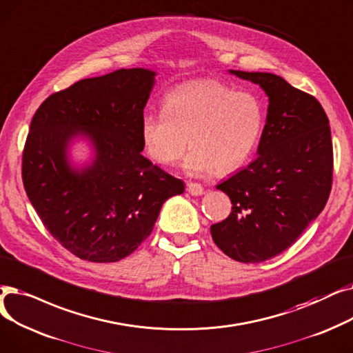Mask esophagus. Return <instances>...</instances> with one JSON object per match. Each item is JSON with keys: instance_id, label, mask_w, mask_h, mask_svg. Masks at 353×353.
I'll list each match as a JSON object with an SVG mask.
<instances>
[{"instance_id": "obj_1", "label": "esophagus", "mask_w": 353, "mask_h": 353, "mask_svg": "<svg viewBox=\"0 0 353 353\" xmlns=\"http://www.w3.org/2000/svg\"><path fill=\"white\" fill-rule=\"evenodd\" d=\"M187 191H188L191 195H195V196L204 194L203 185H201V183H196V182H188V183H187Z\"/></svg>"}]
</instances>
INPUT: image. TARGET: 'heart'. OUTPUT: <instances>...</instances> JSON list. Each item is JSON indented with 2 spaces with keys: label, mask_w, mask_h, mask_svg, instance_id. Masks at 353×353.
Returning a JSON list of instances; mask_svg holds the SVG:
<instances>
[{
  "label": "heart",
  "mask_w": 353,
  "mask_h": 353,
  "mask_svg": "<svg viewBox=\"0 0 353 353\" xmlns=\"http://www.w3.org/2000/svg\"><path fill=\"white\" fill-rule=\"evenodd\" d=\"M264 123L256 94L216 80H198L166 93L161 113L143 114L141 138L157 163H175L190 143L192 149L182 165L187 174L214 170L223 175L237 171L253 155Z\"/></svg>",
  "instance_id": "heart-1"
}]
</instances>
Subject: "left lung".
<instances>
[{
    "instance_id": "left-lung-1",
    "label": "left lung",
    "mask_w": 353,
    "mask_h": 353,
    "mask_svg": "<svg viewBox=\"0 0 353 353\" xmlns=\"http://www.w3.org/2000/svg\"><path fill=\"white\" fill-rule=\"evenodd\" d=\"M268 96L257 159L216 185L231 214L211 225L214 243L232 260L261 263L289 248L325 208L332 188L329 119L317 100L280 76L230 70Z\"/></svg>"
}]
</instances>
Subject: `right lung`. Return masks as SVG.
Returning a JSON list of instances; mask_svg holds the SVG:
<instances>
[{"instance_id":"right-lung-1","label":"right lung","mask_w":353,"mask_h":353,"mask_svg":"<svg viewBox=\"0 0 353 353\" xmlns=\"http://www.w3.org/2000/svg\"><path fill=\"white\" fill-rule=\"evenodd\" d=\"M157 73L121 69L48 96L30 125L23 182L44 227L81 260L114 263L154 230L162 204L185 183L141 152L143 109ZM91 141L95 158L73 168L66 148Z\"/></svg>"}]
</instances>
